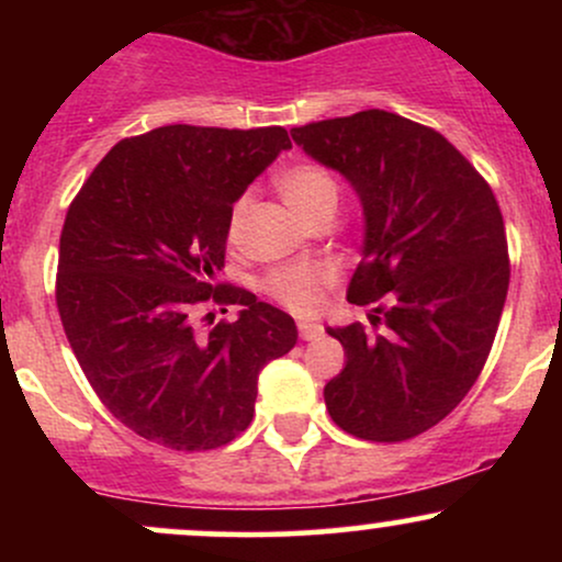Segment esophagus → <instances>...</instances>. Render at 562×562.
Wrapping results in <instances>:
<instances>
[{"instance_id": "1", "label": "esophagus", "mask_w": 562, "mask_h": 562, "mask_svg": "<svg viewBox=\"0 0 562 562\" xmlns=\"http://www.w3.org/2000/svg\"><path fill=\"white\" fill-rule=\"evenodd\" d=\"M322 325H314V322H299V335L301 340H317L322 338Z\"/></svg>"}]
</instances>
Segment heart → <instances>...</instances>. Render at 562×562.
<instances>
[{"mask_svg": "<svg viewBox=\"0 0 562 562\" xmlns=\"http://www.w3.org/2000/svg\"><path fill=\"white\" fill-rule=\"evenodd\" d=\"M277 190L293 209V214L301 216L306 224L333 216L335 203H338V184L317 164H293L282 169L277 173ZM245 209H248V198H240L232 205L229 240H237V235H240ZM333 282L335 272L327 263H299V267L274 269L263 280V288L290 312L308 317V314L319 312L322 301H325V290Z\"/></svg>", "mask_w": 562, "mask_h": 562, "instance_id": "1", "label": "heart"}]
</instances>
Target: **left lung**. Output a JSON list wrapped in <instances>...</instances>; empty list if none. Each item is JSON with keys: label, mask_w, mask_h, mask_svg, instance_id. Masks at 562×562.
I'll return each mask as SVG.
<instances>
[{"label": "left lung", "mask_w": 562, "mask_h": 562, "mask_svg": "<svg viewBox=\"0 0 562 562\" xmlns=\"http://www.w3.org/2000/svg\"><path fill=\"white\" fill-rule=\"evenodd\" d=\"M293 139L340 171L364 209L348 301L370 322L327 327L346 367L325 385L333 423L364 441H406L454 409L492 351L509 285L499 203L436 128L389 111L295 126Z\"/></svg>", "instance_id": "left-lung-1"}]
</instances>
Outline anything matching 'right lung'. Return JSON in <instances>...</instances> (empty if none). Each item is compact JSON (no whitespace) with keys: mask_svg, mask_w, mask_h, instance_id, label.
Wrapping results in <instances>:
<instances>
[{"mask_svg":"<svg viewBox=\"0 0 562 562\" xmlns=\"http://www.w3.org/2000/svg\"><path fill=\"white\" fill-rule=\"evenodd\" d=\"M288 147L282 126H160L121 139L70 203L55 282L63 330L100 402L147 441L229 443L254 420L259 372L299 340L290 314L216 282L232 203ZM211 302L241 317L200 334Z\"/></svg>","mask_w":562,"mask_h":562,"instance_id":"add662e5","label":"right lung"}]
</instances>
